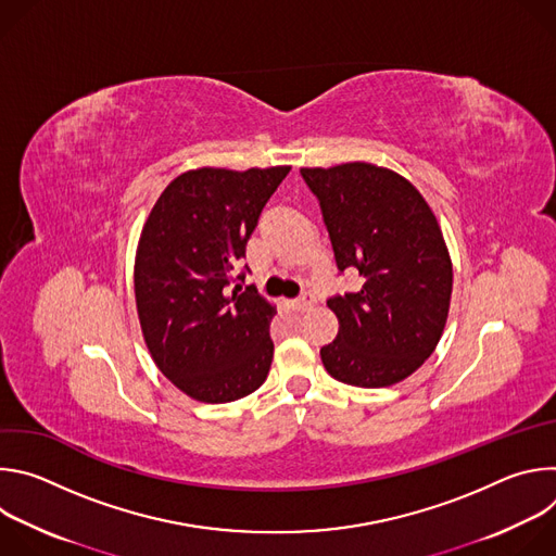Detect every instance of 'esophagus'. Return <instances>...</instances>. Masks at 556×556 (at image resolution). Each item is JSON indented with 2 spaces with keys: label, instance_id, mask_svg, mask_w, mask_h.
Masks as SVG:
<instances>
[{
  "label": "esophagus",
  "instance_id": "1",
  "mask_svg": "<svg viewBox=\"0 0 556 556\" xmlns=\"http://www.w3.org/2000/svg\"><path fill=\"white\" fill-rule=\"evenodd\" d=\"M312 305H314V296H312L309 292H305V294H301L299 299L292 301V307L299 309V312H305V309H309Z\"/></svg>",
  "mask_w": 556,
  "mask_h": 556
}]
</instances>
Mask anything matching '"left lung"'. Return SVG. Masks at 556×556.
I'll return each mask as SVG.
<instances>
[{
	"label": "left lung",
	"instance_id": "8db88e82",
	"mask_svg": "<svg viewBox=\"0 0 556 556\" xmlns=\"http://www.w3.org/2000/svg\"><path fill=\"white\" fill-rule=\"evenodd\" d=\"M321 204L339 270L361 288L328 299L339 334L321 348L328 374L354 387H389L435 350L448 316L453 266L440 224L401 174L369 163L303 167Z\"/></svg>",
	"mask_w": 556,
	"mask_h": 556
}]
</instances>
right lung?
Returning <instances> with one entry per match:
<instances>
[{
  "label": "right lung",
  "instance_id": "1",
  "mask_svg": "<svg viewBox=\"0 0 556 556\" xmlns=\"http://www.w3.org/2000/svg\"><path fill=\"white\" fill-rule=\"evenodd\" d=\"M288 172H185L142 226L134 264L142 337L157 369L193 401H240L268 376L277 309L255 286L231 283L244 281L235 268Z\"/></svg>",
  "mask_w": 556,
  "mask_h": 556
}]
</instances>
